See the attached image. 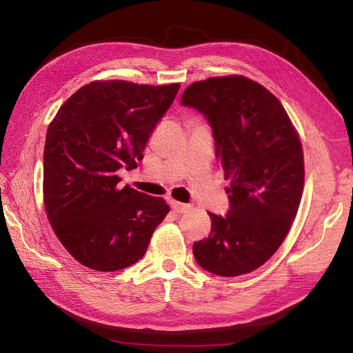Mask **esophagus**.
I'll return each instance as SVG.
<instances>
[{
  "mask_svg": "<svg viewBox=\"0 0 353 353\" xmlns=\"http://www.w3.org/2000/svg\"><path fill=\"white\" fill-rule=\"evenodd\" d=\"M170 208H172L176 213H185L190 210V205H185V203L175 201V200L170 201Z\"/></svg>",
  "mask_w": 353,
  "mask_h": 353,
  "instance_id": "1",
  "label": "esophagus"
}]
</instances>
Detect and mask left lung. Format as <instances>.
Returning a JSON list of instances; mask_svg holds the SVG:
<instances>
[{"label": "left lung", "instance_id": "8db88e82", "mask_svg": "<svg viewBox=\"0 0 353 353\" xmlns=\"http://www.w3.org/2000/svg\"><path fill=\"white\" fill-rule=\"evenodd\" d=\"M181 104L205 114L231 179L228 212L209 213L212 231L193 244L196 262L221 276L249 274L276 252L296 218L305 181L301 140L280 100L249 78L194 82Z\"/></svg>", "mask_w": 353, "mask_h": 353}]
</instances>
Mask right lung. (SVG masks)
Here are the masks:
<instances>
[{"label":"right lung","mask_w":353,"mask_h":353,"mask_svg":"<svg viewBox=\"0 0 353 353\" xmlns=\"http://www.w3.org/2000/svg\"><path fill=\"white\" fill-rule=\"evenodd\" d=\"M179 83L97 81L79 88L48 126L44 205L57 239L87 268L113 272L140 261L169 205L119 187L137 168Z\"/></svg>","instance_id":"right-lung-1"}]
</instances>
